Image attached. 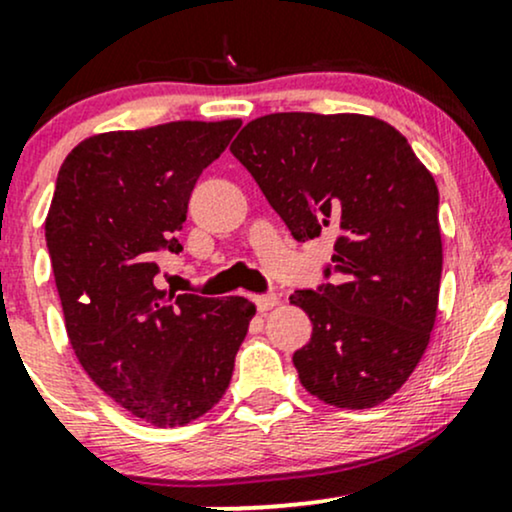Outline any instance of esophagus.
<instances>
[{
	"label": "esophagus",
	"mask_w": 512,
	"mask_h": 512,
	"mask_svg": "<svg viewBox=\"0 0 512 512\" xmlns=\"http://www.w3.org/2000/svg\"><path fill=\"white\" fill-rule=\"evenodd\" d=\"M252 301H255L257 310H260V313H267V310H272L274 305L279 303V296H276V293H262V296L252 298Z\"/></svg>",
	"instance_id": "1"
}]
</instances>
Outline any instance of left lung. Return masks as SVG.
Returning <instances> with one entry per match:
<instances>
[{
    "label": "left lung",
    "mask_w": 512,
    "mask_h": 512,
    "mask_svg": "<svg viewBox=\"0 0 512 512\" xmlns=\"http://www.w3.org/2000/svg\"><path fill=\"white\" fill-rule=\"evenodd\" d=\"M231 154L298 243L337 233L332 264L291 303L313 322L293 354L301 385L368 409L407 383L438 310V187L395 127L368 115L274 113L243 127Z\"/></svg>",
    "instance_id": "8db88e82"
}]
</instances>
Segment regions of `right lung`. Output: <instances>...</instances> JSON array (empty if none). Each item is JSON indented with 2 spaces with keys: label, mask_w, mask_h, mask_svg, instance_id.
Segmentation results:
<instances>
[{
  "label": "right lung",
  "mask_w": 512,
  "mask_h": 512,
  "mask_svg": "<svg viewBox=\"0 0 512 512\" xmlns=\"http://www.w3.org/2000/svg\"><path fill=\"white\" fill-rule=\"evenodd\" d=\"M240 120L168 122L86 139L45 221L69 342L88 378L146 424H190L223 397L255 315L248 298L156 289L204 168Z\"/></svg>",
  "instance_id": "obj_1"
}]
</instances>
